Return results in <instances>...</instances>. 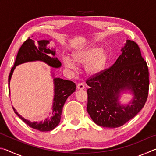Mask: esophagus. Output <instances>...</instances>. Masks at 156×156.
I'll return each mask as SVG.
<instances>
[{"mask_svg":"<svg viewBox=\"0 0 156 156\" xmlns=\"http://www.w3.org/2000/svg\"><path fill=\"white\" fill-rule=\"evenodd\" d=\"M78 89H80V90H83L84 88V84L83 83H79L77 85Z\"/></svg>","mask_w":156,"mask_h":156,"instance_id":"1","label":"esophagus"}]
</instances>
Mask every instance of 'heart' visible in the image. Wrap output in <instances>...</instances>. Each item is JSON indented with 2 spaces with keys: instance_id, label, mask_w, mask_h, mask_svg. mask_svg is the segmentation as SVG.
<instances>
[{
  "instance_id": "1",
  "label": "heart",
  "mask_w": 156,
  "mask_h": 156,
  "mask_svg": "<svg viewBox=\"0 0 156 156\" xmlns=\"http://www.w3.org/2000/svg\"><path fill=\"white\" fill-rule=\"evenodd\" d=\"M73 60L68 56L63 58L65 67L71 70L76 69L75 62L85 65L84 69L89 76H96L104 70L109 60V54L101 47L91 45L73 53Z\"/></svg>"
}]
</instances>
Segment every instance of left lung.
I'll return each instance as SVG.
<instances>
[{"label": "left lung", "mask_w": 156, "mask_h": 156, "mask_svg": "<svg viewBox=\"0 0 156 156\" xmlns=\"http://www.w3.org/2000/svg\"><path fill=\"white\" fill-rule=\"evenodd\" d=\"M112 67L87 80L88 113L96 125L117 128L136 116L144 106L149 93V80L147 64L139 46L130 40ZM122 90L134 95L131 103L119 102Z\"/></svg>", "instance_id": "8db88e82"}]
</instances>
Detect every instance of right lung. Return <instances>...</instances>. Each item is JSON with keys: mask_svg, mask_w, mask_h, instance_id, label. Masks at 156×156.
I'll use <instances>...</instances> for the list:
<instances>
[{"mask_svg": "<svg viewBox=\"0 0 156 156\" xmlns=\"http://www.w3.org/2000/svg\"><path fill=\"white\" fill-rule=\"evenodd\" d=\"M49 43V41H38V47H37L34 44V41L31 40L30 37L23 43L22 46L18 50L14 65L12 68L11 72H10L9 75L8 80L9 92V82L11 80L14 69L17 65L27 62L41 60V61L47 63V65L52 67L58 68L61 66V62H60V60L57 58L54 57L55 54H56L54 50L47 48V44ZM51 54L54 56V57L51 56L52 55H51ZM54 100H53L52 113L50 115V117L47 118L44 121H41L40 122L29 121L28 120H26L24 118H23L20 114H18V113L13 107V109H14L16 114L23 122H25L30 127L36 129V130L41 131H49L56 128L60 121L62 108L66 100L71 94L76 91V84L71 80H63V79L60 78H54Z\"/></svg>", "mask_w": 156, "mask_h": 156, "instance_id": "1", "label": "right lung"}]
</instances>
